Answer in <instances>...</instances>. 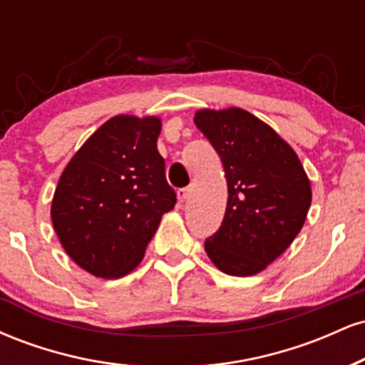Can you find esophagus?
Here are the masks:
<instances>
[{
	"label": "esophagus",
	"mask_w": 365,
	"mask_h": 365,
	"mask_svg": "<svg viewBox=\"0 0 365 365\" xmlns=\"http://www.w3.org/2000/svg\"><path fill=\"white\" fill-rule=\"evenodd\" d=\"M177 195H178L180 202H187L192 195V188H180V190L177 192Z\"/></svg>",
	"instance_id": "esophagus-1"
}]
</instances>
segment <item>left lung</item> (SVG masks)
<instances>
[{
  "label": "left lung",
  "instance_id": "left-lung-1",
  "mask_svg": "<svg viewBox=\"0 0 365 365\" xmlns=\"http://www.w3.org/2000/svg\"><path fill=\"white\" fill-rule=\"evenodd\" d=\"M194 121L221 158L228 185L223 223L204 249L220 271L266 269L302 230L312 190L292 145L242 108L199 110Z\"/></svg>",
  "mask_w": 365,
  "mask_h": 365
}]
</instances>
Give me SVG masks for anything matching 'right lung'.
I'll return each instance as SVG.
<instances>
[{
    "mask_svg": "<svg viewBox=\"0 0 365 365\" xmlns=\"http://www.w3.org/2000/svg\"><path fill=\"white\" fill-rule=\"evenodd\" d=\"M161 118L113 116L63 170L51 202L65 252L98 278L139 266L161 217L177 204L158 150Z\"/></svg>",
    "mask_w": 365,
    "mask_h": 365,
    "instance_id": "right-lung-1",
    "label": "right lung"
}]
</instances>
